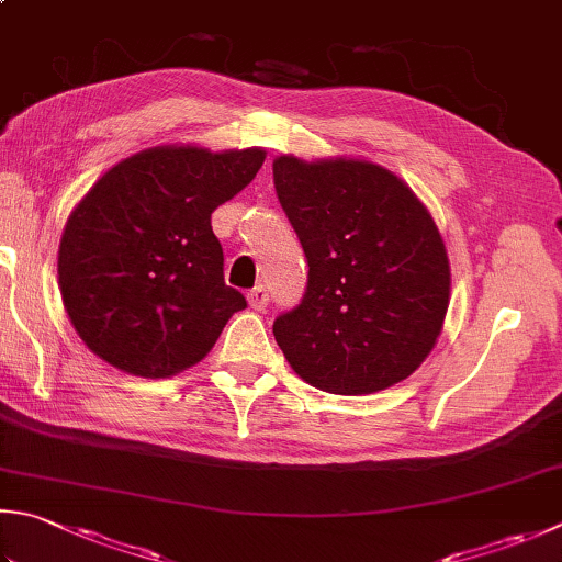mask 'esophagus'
Here are the masks:
<instances>
[{"mask_svg": "<svg viewBox=\"0 0 562 562\" xmlns=\"http://www.w3.org/2000/svg\"><path fill=\"white\" fill-rule=\"evenodd\" d=\"M247 301L254 311H263L269 305V291L263 289V285H257V289H251L247 293Z\"/></svg>", "mask_w": 562, "mask_h": 562, "instance_id": "esophagus-1", "label": "esophagus"}]
</instances>
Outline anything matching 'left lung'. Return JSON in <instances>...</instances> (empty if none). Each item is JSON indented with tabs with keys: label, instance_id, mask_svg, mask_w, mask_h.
Returning a JSON list of instances; mask_svg holds the SVG:
<instances>
[{
	"label": "left lung",
	"instance_id": "obj_1",
	"mask_svg": "<svg viewBox=\"0 0 562 562\" xmlns=\"http://www.w3.org/2000/svg\"><path fill=\"white\" fill-rule=\"evenodd\" d=\"M279 203L308 259V291L273 323L293 372L327 394H374L423 364L446 323L450 259L436 220L364 158H273Z\"/></svg>",
	"mask_w": 562,
	"mask_h": 562
}]
</instances>
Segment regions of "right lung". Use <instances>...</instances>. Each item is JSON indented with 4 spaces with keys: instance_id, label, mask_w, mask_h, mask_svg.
Wrapping results in <instances>:
<instances>
[{
    "instance_id": "obj_1",
    "label": "right lung",
    "mask_w": 562,
    "mask_h": 562,
    "mask_svg": "<svg viewBox=\"0 0 562 562\" xmlns=\"http://www.w3.org/2000/svg\"><path fill=\"white\" fill-rule=\"evenodd\" d=\"M263 158L259 146H154L82 195L60 237L58 289L90 352L126 374L166 379L213 349L247 301L225 283L210 217Z\"/></svg>"
}]
</instances>
